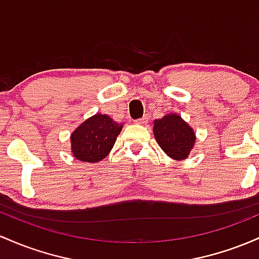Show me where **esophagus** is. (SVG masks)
Returning a JSON list of instances; mask_svg holds the SVG:
<instances>
[{"instance_id": "esophagus-1", "label": "esophagus", "mask_w": 259, "mask_h": 259, "mask_svg": "<svg viewBox=\"0 0 259 259\" xmlns=\"http://www.w3.org/2000/svg\"><path fill=\"white\" fill-rule=\"evenodd\" d=\"M147 123H149V116H144V118L138 119V120H136V124L139 125H146Z\"/></svg>"}]
</instances>
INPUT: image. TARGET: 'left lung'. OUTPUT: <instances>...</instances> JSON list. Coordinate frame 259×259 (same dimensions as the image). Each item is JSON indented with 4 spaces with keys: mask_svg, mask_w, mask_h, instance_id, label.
Returning <instances> with one entry per match:
<instances>
[{
    "mask_svg": "<svg viewBox=\"0 0 259 259\" xmlns=\"http://www.w3.org/2000/svg\"><path fill=\"white\" fill-rule=\"evenodd\" d=\"M153 135L167 156L175 161H183L194 147V130L177 113H169L153 121Z\"/></svg>",
    "mask_w": 259,
    "mask_h": 259,
    "instance_id": "8db88e82",
    "label": "left lung"
}]
</instances>
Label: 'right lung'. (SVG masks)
<instances>
[{
    "label": "right lung",
    "instance_id": "right-lung-1",
    "mask_svg": "<svg viewBox=\"0 0 259 259\" xmlns=\"http://www.w3.org/2000/svg\"><path fill=\"white\" fill-rule=\"evenodd\" d=\"M124 123H116L109 115H92L71 134V153L76 160L96 163L109 155Z\"/></svg>",
    "mask_w": 259,
    "mask_h": 259
}]
</instances>
